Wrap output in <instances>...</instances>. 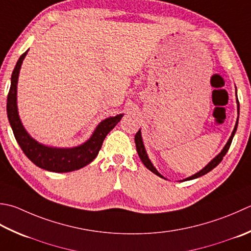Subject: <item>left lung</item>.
Listing matches in <instances>:
<instances>
[{"mask_svg":"<svg viewBox=\"0 0 251 251\" xmlns=\"http://www.w3.org/2000/svg\"><path fill=\"white\" fill-rule=\"evenodd\" d=\"M237 103H238V114H239V101H238V100H237ZM237 124H238V120H237V122H236V125H235V128H234V130H233V132H232V136L229 137V139H228V141H227V144L225 145V147L223 148V150L221 151V153H220L219 155L215 156V158H214L212 161H211L210 163H209L207 166H205L204 169L201 170V171L199 172V173L195 174V175H193V176H190V177L186 178L185 180H190V179H194V178L200 177V176H202V175H204V174L209 173L210 171H212V170L215 168V166H218V164H220V162L223 160L224 155L226 154V152L228 151L229 147H230V144H232L233 137H234L235 132H236V129H237ZM135 144H136V149H137V152H138L139 158H140V160L142 161V163L145 164L146 168L148 169V170H150V171L152 172V173H154L155 175L160 176V177H163V176H162V175L159 173V172L155 170L154 166L152 165L151 161L149 160L148 155H147V153H146L144 142H142V139H141V132H140V130H138V131L136 132V135H135Z\"/></svg>","mask_w":251,"mask_h":251,"instance_id":"8db88e82","label":"left lung"}]
</instances>
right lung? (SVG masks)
I'll use <instances>...</instances> for the list:
<instances>
[{
	"instance_id": "right-lung-1",
	"label": "right lung",
	"mask_w": 251,
	"mask_h": 251,
	"mask_svg": "<svg viewBox=\"0 0 251 251\" xmlns=\"http://www.w3.org/2000/svg\"><path fill=\"white\" fill-rule=\"evenodd\" d=\"M27 52L28 51L22 54L14 68L11 79V88H9L7 95V117L13 129L15 139L18 142L19 147L27 158L39 168L50 172H55V173L79 170L96 159L102 147L103 140H104L106 135L114 128L117 123L121 121L123 114L109 117V119L101 122L93 132L91 138L83 145L76 147V148H51V147H46L39 144L25 130L22 122L19 120L16 104L19 70H21L23 60L26 56Z\"/></svg>"
}]
</instances>
